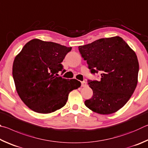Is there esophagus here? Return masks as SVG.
I'll return each mask as SVG.
<instances>
[{
	"label": "esophagus",
	"instance_id": "esophagus-1",
	"mask_svg": "<svg viewBox=\"0 0 148 148\" xmlns=\"http://www.w3.org/2000/svg\"><path fill=\"white\" fill-rule=\"evenodd\" d=\"M87 85V84H86V82H85V81H82V82H81V86H82V87H84V86H86Z\"/></svg>",
	"mask_w": 148,
	"mask_h": 148
}]
</instances>
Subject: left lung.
Wrapping results in <instances>:
<instances>
[{"mask_svg": "<svg viewBox=\"0 0 148 148\" xmlns=\"http://www.w3.org/2000/svg\"><path fill=\"white\" fill-rule=\"evenodd\" d=\"M79 51L92 73H101L99 81H88L93 96L85 101V105L101 114L117 112L136 87L139 64L136 53L119 36L79 46Z\"/></svg>", "mask_w": 148, "mask_h": 148, "instance_id": "obj_1", "label": "left lung"}]
</instances>
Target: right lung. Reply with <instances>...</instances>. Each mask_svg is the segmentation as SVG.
<instances>
[{"label": "right lung", "instance_id": "right-lung-1", "mask_svg": "<svg viewBox=\"0 0 148 148\" xmlns=\"http://www.w3.org/2000/svg\"><path fill=\"white\" fill-rule=\"evenodd\" d=\"M71 47L34 39L15 56L12 75L23 103L36 112L49 114L66 104L72 90L81 86L76 79L62 78L61 64Z\"/></svg>", "mask_w": 148, "mask_h": 148}]
</instances>
